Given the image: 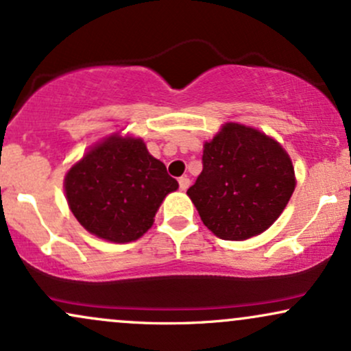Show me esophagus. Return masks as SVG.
I'll list each match as a JSON object with an SVG mask.
<instances>
[{"instance_id":"34e87169","label":"esophagus","mask_w":351,"mask_h":351,"mask_svg":"<svg viewBox=\"0 0 351 351\" xmlns=\"http://www.w3.org/2000/svg\"><path fill=\"white\" fill-rule=\"evenodd\" d=\"M178 184H180L181 191H186V189L189 188V178H188V176H181V178L178 180Z\"/></svg>"}]
</instances>
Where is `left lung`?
Wrapping results in <instances>:
<instances>
[{"instance_id": "1", "label": "left lung", "mask_w": 351, "mask_h": 351, "mask_svg": "<svg viewBox=\"0 0 351 351\" xmlns=\"http://www.w3.org/2000/svg\"><path fill=\"white\" fill-rule=\"evenodd\" d=\"M293 189L292 162L276 140L226 123L204 143L203 171L188 196L209 231L221 239L244 241L271 226Z\"/></svg>"}]
</instances>
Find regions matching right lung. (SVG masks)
<instances>
[{
	"label": "right lung",
	"mask_w": 351,
	"mask_h": 351,
	"mask_svg": "<svg viewBox=\"0 0 351 351\" xmlns=\"http://www.w3.org/2000/svg\"><path fill=\"white\" fill-rule=\"evenodd\" d=\"M64 188L71 211L88 232L130 243L152 228L156 209L178 181L142 140L114 135L71 168Z\"/></svg>",
	"instance_id": "1"
}]
</instances>
